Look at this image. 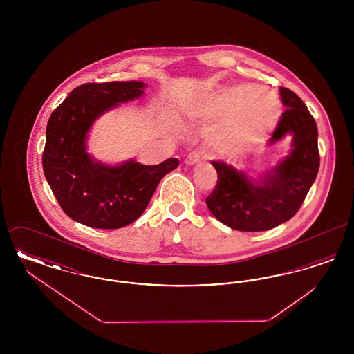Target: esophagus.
<instances>
[{
    "mask_svg": "<svg viewBox=\"0 0 354 354\" xmlns=\"http://www.w3.org/2000/svg\"><path fill=\"white\" fill-rule=\"evenodd\" d=\"M203 155H204V152L202 150H195V151L189 152L188 156L185 158V163L187 165H195L202 159Z\"/></svg>",
    "mask_w": 354,
    "mask_h": 354,
    "instance_id": "34e87169",
    "label": "esophagus"
}]
</instances>
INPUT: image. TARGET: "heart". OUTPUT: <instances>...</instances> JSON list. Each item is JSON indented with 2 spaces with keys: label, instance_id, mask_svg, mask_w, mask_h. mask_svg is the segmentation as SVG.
<instances>
[{
  "label": "heart",
  "instance_id": "1",
  "mask_svg": "<svg viewBox=\"0 0 354 354\" xmlns=\"http://www.w3.org/2000/svg\"><path fill=\"white\" fill-rule=\"evenodd\" d=\"M244 91V86L231 88L212 101L198 104L194 109V115L203 119H219L225 117L237 97ZM251 97L250 104V124L254 130H250L244 123V114L241 102L236 104L232 115L220 127L216 133V142L224 147H241L256 142L276 127L280 114L281 102L273 90L267 86L253 84L248 87L243 95L244 98Z\"/></svg>",
  "mask_w": 354,
  "mask_h": 354
}]
</instances>
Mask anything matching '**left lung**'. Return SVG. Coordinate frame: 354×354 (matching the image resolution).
Here are the masks:
<instances>
[{
  "instance_id": "1",
  "label": "left lung",
  "mask_w": 354,
  "mask_h": 354,
  "mask_svg": "<svg viewBox=\"0 0 354 354\" xmlns=\"http://www.w3.org/2000/svg\"><path fill=\"white\" fill-rule=\"evenodd\" d=\"M279 91L286 109L270 143L293 135V149L286 159L266 174L261 185H253L243 172L224 162H212L218 182L205 198L207 207L216 219L236 231H268L292 219L319 172L316 120L296 93L286 87Z\"/></svg>"
}]
</instances>
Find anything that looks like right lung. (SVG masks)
Listing matches in <instances>:
<instances>
[{
    "label": "right lung",
    "instance_id": "right-lung-1",
    "mask_svg": "<svg viewBox=\"0 0 354 354\" xmlns=\"http://www.w3.org/2000/svg\"><path fill=\"white\" fill-rule=\"evenodd\" d=\"M146 86L136 81L81 84L51 113L42 166L68 218L101 230L129 225L143 214L162 178L179 166L176 158H169L156 166L130 160L110 167L86 152L93 122L120 102L140 97Z\"/></svg>",
    "mask_w": 354,
    "mask_h": 354
}]
</instances>
